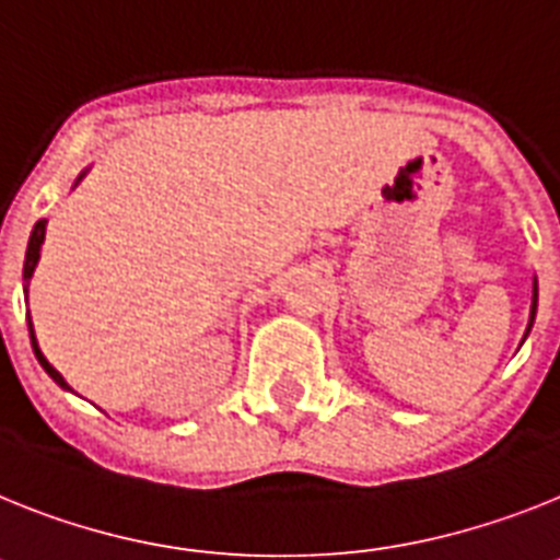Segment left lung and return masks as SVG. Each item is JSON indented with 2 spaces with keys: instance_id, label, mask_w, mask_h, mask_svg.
Returning a JSON list of instances; mask_svg holds the SVG:
<instances>
[{
  "instance_id": "obj_1",
  "label": "left lung",
  "mask_w": 560,
  "mask_h": 560,
  "mask_svg": "<svg viewBox=\"0 0 560 560\" xmlns=\"http://www.w3.org/2000/svg\"><path fill=\"white\" fill-rule=\"evenodd\" d=\"M536 310H538V279H533V304H529V320H527V332H524V338L529 335V329H533V320H536ZM524 343V340H522Z\"/></svg>"
}]
</instances>
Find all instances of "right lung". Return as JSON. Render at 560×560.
I'll return each mask as SVG.
<instances>
[{"instance_id":"add662e5","label":"right lung","mask_w":560,"mask_h":560,"mask_svg":"<svg viewBox=\"0 0 560 560\" xmlns=\"http://www.w3.org/2000/svg\"><path fill=\"white\" fill-rule=\"evenodd\" d=\"M86 172H90V168H84V172L78 174L75 186H78V183H81V179L86 177ZM75 186H72V188H75ZM45 231H47V220H38L36 225H33L31 242H27V253H24V267H22V290H24V295H27V290H31L33 270H36L38 259H42V245H45ZM27 329H31V343H33V352H36V358H38V363H42V369H45V372L50 374L52 381H56L58 386L65 388V392H72V386H70V383H67L65 377H61V372H58V369L52 366L50 361H47V358H45V352H42V349H38L36 332H33V320H31V313H27Z\"/></svg>"}]
</instances>
